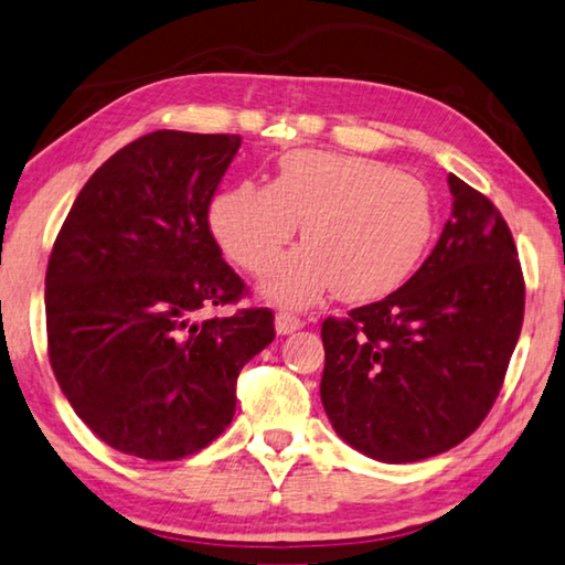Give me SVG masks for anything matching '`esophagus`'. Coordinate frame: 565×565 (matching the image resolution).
Instances as JSON below:
<instances>
[{"instance_id": "1", "label": "esophagus", "mask_w": 565, "mask_h": 565, "mask_svg": "<svg viewBox=\"0 0 565 565\" xmlns=\"http://www.w3.org/2000/svg\"><path fill=\"white\" fill-rule=\"evenodd\" d=\"M302 326H305V322H302L300 318L290 316V312H277V316H275V330H277V335H290V332L300 330Z\"/></svg>"}]
</instances>
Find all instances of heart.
Segmentation results:
<instances>
[{
  "label": "heart",
  "instance_id": "obj_1",
  "mask_svg": "<svg viewBox=\"0 0 565 565\" xmlns=\"http://www.w3.org/2000/svg\"><path fill=\"white\" fill-rule=\"evenodd\" d=\"M300 222L308 245L263 280L267 298L288 308H308L332 285L345 300L381 298L418 267L436 230L418 178L370 157L318 150L285 154L273 184L239 182L210 207L217 243L249 273L270 267Z\"/></svg>",
  "mask_w": 565,
  "mask_h": 565
}]
</instances>
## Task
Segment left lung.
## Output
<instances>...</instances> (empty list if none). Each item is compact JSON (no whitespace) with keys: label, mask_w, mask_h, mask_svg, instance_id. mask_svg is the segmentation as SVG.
Masks as SVG:
<instances>
[{"label":"left lung","mask_w":565,"mask_h":565,"mask_svg":"<svg viewBox=\"0 0 565 565\" xmlns=\"http://www.w3.org/2000/svg\"><path fill=\"white\" fill-rule=\"evenodd\" d=\"M450 217L403 288L322 322L320 401L348 446L415 463L473 433L501 393L521 335L525 285L511 230L448 174Z\"/></svg>","instance_id":"1"}]
</instances>
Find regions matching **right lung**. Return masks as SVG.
I'll return each mask as SVG.
<instances>
[{"label":"right lung","instance_id":"1","mask_svg":"<svg viewBox=\"0 0 565 565\" xmlns=\"http://www.w3.org/2000/svg\"><path fill=\"white\" fill-rule=\"evenodd\" d=\"M239 135L157 129L92 174L54 239L44 308L54 377L107 446L178 460L235 415L239 370L275 340L267 308L237 302L207 210Z\"/></svg>","mask_w":565,"mask_h":565}]
</instances>
